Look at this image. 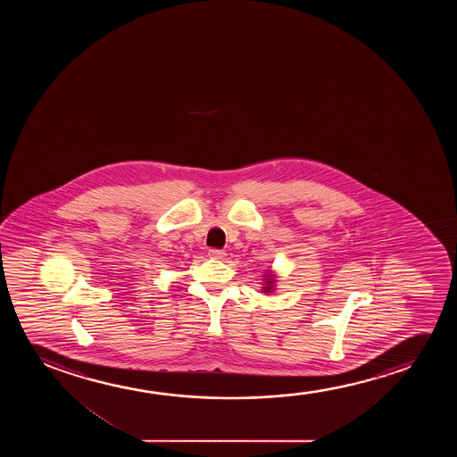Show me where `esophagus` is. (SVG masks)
<instances>
[{
    "instance_id": "1",
    "label": "esophagus",
    "mask_w": 457,
    "mask_h": 457,
    "mask_svg": "<svg viewBox=\"0 0 457 457\" xmlns=\"http://www.w3.org/2000/svg\"><path fill=\"white\" fill-rule=\"evenodd\" d=\"M209 256L212 257V259H223L226 256V253L223 250H219V248H211L209 250Z\"/></svg>"
}]
</instances>
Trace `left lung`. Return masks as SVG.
<instances>
[{
	"label": "left lung",
	"instance_id": "obj_1",
	"mask_svg": "<svg viewBox=\"0 0 457 457\" xmlns=\"http://www.w3.org/2000/svg\"><path fill=\"white\" fill-rule=\"evenodd\" d=\"M270 284H271V279H269V284H267V287H265V290H263V292H269L270 288H271V286H270Z\"/></svg>",
	"mask_w": 457,
	"mask_h": 457
}]
</instances>
